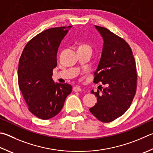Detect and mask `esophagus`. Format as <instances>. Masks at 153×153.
I'll list each match as a JSON object with an SVG mask.
<instances>
[{
	"label": "esophagus",
	"instance_id": "esophagus-1",
	"mask_svg": "<svg viewBox=\"0 0 153 153\" xmlns=\"http://www.w3.org/2000/svg\"><path fill=\"white\" fill-rule=\"evenodd\" d=\"M73 91H81L82 88L79 87V86H76V87L73 88Z\"/></svg>",
	"mask_w": 153,
	"mask_h": 153
}]
</instances>
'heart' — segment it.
Here are the masks:
<instances>
[{"instance_id":"heart-1","label":"heart","mask_w":153,"mask_h":153,"mask_svg":"<svg viewBox=\"0 0 153 153\" xmlns=\"http://www.w3.org/2000/svg\"><path fill=\"white\" fill-rule=\"evenodd\" d=\"M78 49H91V47L89 45H88V44H85V43L81 44V45L79 46Z\"/></svg>"}]
</instances>
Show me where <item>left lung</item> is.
Wrapping results in <instances>:
<instances>
[{
	"label": "left lung",
	"mask_w": 153,
	"mask_h": 153,
	"mask_svg": "<svg viewBox=\"0 0 153 153\" xmlns=\"http://www.w3.org/2000/svg\"><path fill=\"white\" fill-rule=\"evenodd\" d=\"M103 38L102 56L94 73V83L105 87L94 94L97 103L90 112L102 123L120 117L130 108L137 91V74L132 49L123 38L104 27L95 25Z\"/></svg>",
	"instance_id": "8db88e82"
}]
</instances>
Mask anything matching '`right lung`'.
Instances as JSON below:
<instances>
[{
  "instance_id": "add662e5",
  "label": "right lung",
  "mask_w": 153,
  "mask_h": 153,
  "mask_svg": "<svg viewBox=\"0 0 153 153\" xmlns=\"http://www.w3.org/2000/svg\"><path fill=\"white\" fill-rule=\"evenodd\" d=\"M71 27L43 30L27 43L19 59V88L29 110L43 120L56 116L71 92L70 84H55L52 79L58 48Z\"/></svg>"
}]
</instances>
